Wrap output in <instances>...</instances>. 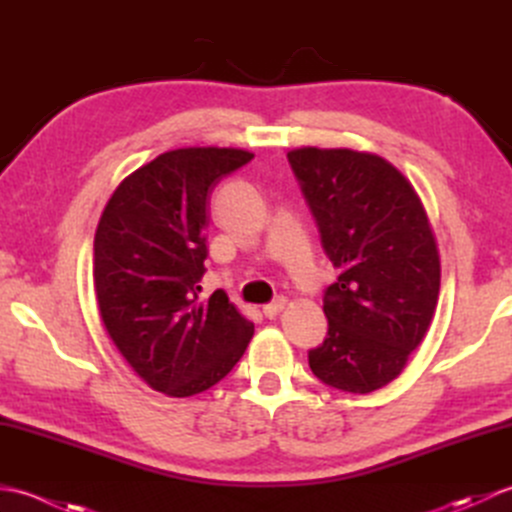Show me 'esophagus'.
<instances>
[{
	"instance_id": "obj_1",
	"label": "esophagus",
	"mask_w": 512,
	"mask_h": 512,
	"mask_svg": "<svg viewBox=\"0 0 512 512\" xmlns=\"http://www.w3.org/2000/svg\"><path fill=\"white\" fill-rule=\"evenodd\" d=\"M286 303H288V299H286V297H277L275 301L266 303V306H264V314H266V317L273 319V317H277V314H279L281 310L286 308Z\"/></svg>"
}]
</instances>
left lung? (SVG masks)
<instances>
[{"label":"left lung","mask_w":512,"mask_h":512,"mask_svg":"<svg viewBox=\"0 0 512 512\" xmlns=\"http://www.w3.org/2000/svg\"><path fill=\"white\" fill-rule=\"evenodd\" d=\"M288 160L339 268L310 369L325 385L369 394L400 376L436 314V233L413 184L378 154L299 147Z\"/></svg>","instance_id":"8db88e82"}]
</instances>
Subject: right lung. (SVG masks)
I'll return each mask as SVG.
<instances>
[{"label": "right lung", "mask_w": 512, "mask_h": 512, "mask_svg": "<svg viewBox=\"0 0 512 512\" xmlns=\"http://www.w3.org/2000/svg\"><path fill=\"white\" fill-rule=\"evenodd\" d=\"M253 154L165 151L118 184L94 235V290L107 334L145 383L171 398L231 372L255 325L224 290L200 301L209 193Z\"/></svg>", "instance_id": "obj_1"}]
</instances>
